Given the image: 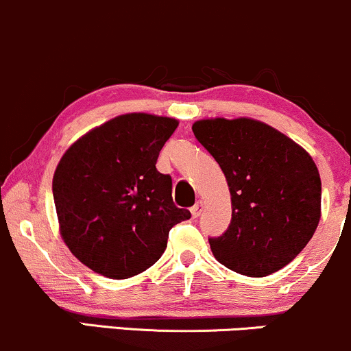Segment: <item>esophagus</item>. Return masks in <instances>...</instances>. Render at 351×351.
<instances>
[{"label":"esophagus","instance_id":"34e87169","mask_svg":"<svg viewBox=\"0 0 351 351\" xmlns=\"http://www.w3.org/2000/svg\"><path fill=\"white\" fill-rule=\"evenodd\" d=\"M203 208H204V204L201 203V201H198V203H196L195 206L191 208V216L196 219V217H198V216L201 215V211H203Z\"/></svg>","mask_w":351,"mask_h":351}]
</instances>
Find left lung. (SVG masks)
<instances>
[{
    "instance_id": "left-lung-1",
    "label": "left lung",
    "mask_w": 351,
    "mask_h": 351,
    "mask_svg": "<svg viewBox=\"0 0 351 351\" xmlns=\"http://www.w3.org/2000/svg\"><path fill=\"white\" fill-rule=\"evenodd\" d=\"M196 140L226 176L232 217L211 237L217 263L247 277L280 271L312 239L322 215V181L299 143L261 120L203 119Z\"/></svg>"
}]
</instances>
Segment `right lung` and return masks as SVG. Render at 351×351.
<instances>
[{"mask_svg": "<svg viewBox=\"0 0 351 351\" xmlns=\"http://www.w3.org/2000/svg\"><path fill=\"white\" fill-rule=\"evenodd\" d=\"M178 120L123 114L88 130L54 171L59 232L69 251L108 279L147 271L167 249L168 232L189 219L173 204L171 176L156 170Z\"/></svg>", "mask_w": 351, "mask_h": 351, "instance_id": "add662e5", "label": "right lung"}]
</instances>
